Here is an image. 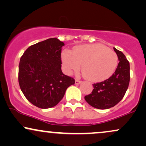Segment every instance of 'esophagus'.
Masks as SVG:
<instances>
[{
	"instance_id": "esophagus-1",
	"label": "esophagus",
	"mask_w": 146,
	"mask_h": 146,
	"mask_svg": "<svg viewBox=\"0 0 146 146\" xmlns=\"http://www.w3.org/2000/svg\"><path fill=\"white\" fill-rule=\"evenodd\" d=\"M81 83H82V81L79 80H75V84H76V85H78V84H80Z\"/></svg>"
}]
</instances>
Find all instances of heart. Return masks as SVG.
Returning <instances> with one entry per match:
<instances>
[{
  "label": "heart",
  "instance_id": "b5f03b06",
  "mask_svg": "<svg viewBox=\"0 0 146 146\" xmlns=\"http://www.w3.org/2000/svg\"><path fill=\"white\" fill-rule=\"evenodd\" d=\"M61 58L66 73L79 71L82 64L84 78L92 82H102L110 78L118 64L116 53L99 43L77 46L73 52L64 50Z\"/></svg>",
  "mask_w": 146,
  "mask_h": 146
}]
</instances>
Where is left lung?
<instances>
[{
	"instance_id": "obj_1",
	"label": "left lung",
	"mask_w": 146,
	"mask_h": 146,
	"mask_svg": "<svg viewBox=\"0 0 146 146\" xmlns=\"http://www.w3.org/2000/svg\"><path fill=\"white\" fill-rule=\"evenodd\" d=\"M119 63L113 75L108 80L93 84L92 92L84 99L89 105L99 110H106L123 99L130 82V64L126 56L113 47Z\"/></svg>"
}]
</instances>
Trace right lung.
I'll return each instance as SVG.
<instances>
[{"label":"right lung","mask_w":146,"mask_h":146,"mask_svg":"<svg viewBox=\"0 0 146 146\" xmlns=\"http://www.w3.org/2000/svg\"><path fill=\"white\" fill-rule=\"evenodd\" d=\"M64 45L57 38H51L31 45L21 57L18 82L28 101L37 108L56 106L66 90L75 84L73 78L61 70V50Z\"/></svg>","instance_id":"obj_1"}]
</instances>
